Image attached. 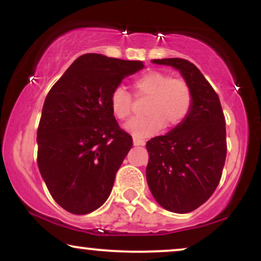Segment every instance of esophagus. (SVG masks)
<instances>
[{"label": "esophagus", "mask_w": 261, "mask_h": 261, "mask_svg": "<svg viewBox=\"0 0 261 261\" xmlns=\"http://www.w3.org/2000/svg\"><path fill=\"white\" fill-rule=\"evenodd\" d=\"M133 141H134V145H135V146H142V145H145V141H143L142 139H139V137H134Z\"/></svg>", "instance_id": "obj_1"}]
</instances>
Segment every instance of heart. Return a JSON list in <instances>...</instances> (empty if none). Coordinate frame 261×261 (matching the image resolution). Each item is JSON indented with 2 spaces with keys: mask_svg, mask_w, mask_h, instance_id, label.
Listing matches in <instances>:
<instances>
[{
  "mask_svg": "<svg viewBox=\"0 0 261 261\" xmlns=\"http://www.w3.org/2000/svg\"><path fill=\"white\" fill-rule=\"evenodd\" d=\"M137 95L149 98L143 118L134 119L125 125V130L135 137H147L157 134L166 125L173 128L187 119L193 106V94L182 80L170 79L160 71H148L133 83ZM110 110L119 120L131 115V97L124 88H115L110 94Z\"/></svg>",
  "mask_w": 261,
  "mask_h": 261,
  "instance_id": "b5f03b06",
  "label": "heart"
}]
</instances>
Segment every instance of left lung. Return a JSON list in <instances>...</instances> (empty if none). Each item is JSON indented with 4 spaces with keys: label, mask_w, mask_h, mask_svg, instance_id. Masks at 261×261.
I'll list each match as a JSON object with an SVG mask.
<instances>
[{
    "label": "left lung",
    "mask_w": 261,
    "mask_h": 261,
    "mask_svg": "<svg viewBox=\"0 0 261 261\" xmlns=\"http://www.w3.org/2000/svg\"><path fill=\"white\" fill-rule=\"evenodd\" d=\"M176 68L190 88L193 106L180 125L146 143V178L163 208L194 211L216 190L226 161V121L220 98L199 68L184 59L152 60Z\"/></svg>",
    "instance_id": "obj_1"
}]
</instances>
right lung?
Here are the masks:
<instances>
[{
    "instance_id": "add662e5",
    "label": "right lung",
    "mask_w": 261,
    "mask_h": 261,
    "mask_svg": "<svg viewBox=\"0 0 261 261\" xmlns=\"http://www.w3.org/2000/svg\"><path fill=\"white\" fill-rule=\"evenodd\" d=\"M141 61L85 54L45 98L38 127V167L53 199L74 215L100 207L133 147L110 110V94Z\"/></svg>"
}]
</instances>
